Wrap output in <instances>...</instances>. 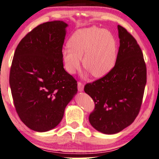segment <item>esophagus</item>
<instances>
[{
    "label": "esophagus",
    "instance_id": "34e87169",
    "mask_svg": "<svg viewBox=\"0 0 159 159\" xmlns=\"http://www.w3.org/2000/svg\"><path fill=\"white\" fill-rule=\"evenodd\" d=\"M84 84H81L80 82L78 83V90H79L80 92H81V91H84Z\"/></svg>",
    "mask_w": 159,
    "mask_h": 159
}]
</instances>
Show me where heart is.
<instances>
[{"instance_id":"obj_1","label":"heart","mask_w":159,"mask_h":159,"mask_svg":"<svg viewBox=\"0 0 159 159\" xmlns=\"http://www.w3.org/2000/svg\"><path fill=\"white\" fill-rule=\"evenodd\" d=\"M68 45L62 50V57L69 73L79 69L80 60L84 68L97 79L104 77L115 66L117 42L108 30L96 26L80 29L71 36Z\"/></svg>"}]
</instances>
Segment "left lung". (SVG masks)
I'll list each match as a JSON object with an SVG mask.
<instances>
[{
    "instance_id": "left-lung-1",
    "label": "left lung",
    "mask_w": 159,
    "mask_h": 159,
    "mask_svg": "<svg viewBox=\"0 0 159 159\" xmlns=\"http://www.w3.org/2000/svg\"><path fill=\"white\" fill-rule=\"evenodd\" d=\"M120 48L112 70L87 84L84 91L95 103L89 122L97 131L112 135L122 131L139 113L146 84L143 55L133 36L118 25Z\"/></svg>"
}]
</instances>
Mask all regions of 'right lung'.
<instances>
[{
	"label": "right lung",
	"instance_id": "right-lung-1",
	"mask_svg": "<svg viewBox=\"0 0 159 159\" xmlns=\"http://www.w3.org/2000/svg\"><path fill=\"white\" fill-rule=\"evenodd\" d=\"M68 26L62 21L40 24L16 49L11 90L20 119L32 130L47 132L57 126L77 93V81L65 70L62 62Z\"/></svg>",
	"mask_w": 159,
	"mask_h": 159
}]
</instances>
